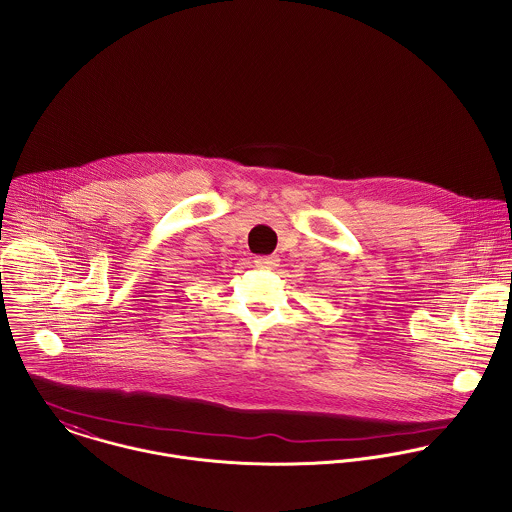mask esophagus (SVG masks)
Wrapping results in <instances>:
<instances>
[{"mask_svg": "<svg viewBox=\"0 0 512 512\" xmlns=\"http://www.w3.org/2000/svg\"><path fill=\"white\" fill-rule=\"evenodd\" d=\"M255 265L263 269H275L279 267V257L277 255H267V257H255Z\"/></svg>", "mask_w": 512, "mask_h": 512, "instance_id": "obj_1", "label": "esophagus"}]
</instances>
